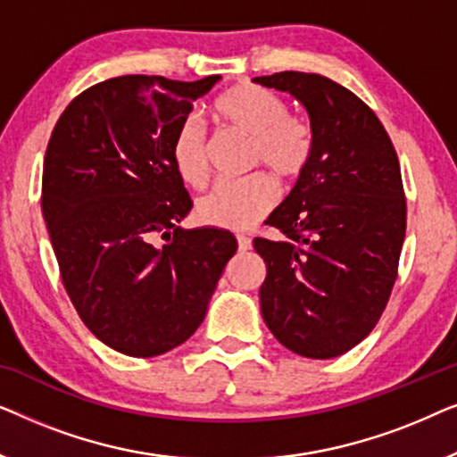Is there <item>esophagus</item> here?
<instances>
[{
	"mask_svg": "<svg viewBox=\"0 0 457 457\" xmlns=\"http://www.w3.org/2000/svg\"><path fill=\"white\" fill-rule=\"evenodd\" d=\"M237 243H239V252H247V249H252V239H249V237L239 235L237 237Z\"/></svg>",
	"mask_w": 457,
	"mask_h": 457,
	"instance_id": "34e87169",
	"label": "esophagus"
}]
</instances>
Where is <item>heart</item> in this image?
Masks as SVG:
<instances>
[{
	"label": "heart",
	"mask_w": 457,
	"mask_h": 457,
	"mask_svg": "<svg viewBox=\"0 0 457 457\" xmlns=\"http://www.w3.org/2000/svg\"><path fill=\"white\" fill-rule=\"evenodd\" d=\"M220 127L252 141L253 166H268L283 179H297L314 155V130L305 118L287 112V104L264 87L241 83L214 102ZM179 179L193 189H204L210 179L208 139L195 118L180 122L170 147ZM278 202V187L266 172L239 183L218 185L197 204L199 220L210 227L245 230L260 222Z\"/></svg>",
	"instance_id": "obj_1"
}]
</instances>
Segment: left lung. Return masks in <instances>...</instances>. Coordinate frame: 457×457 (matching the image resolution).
Segmentation results:
<instances>
[{"label":"left lung","instance_id":"1","mask_svg":"<svg viewBox=\"0 0 457 457\" xmlns=\"http://www.w3.org/2000/svg\"><path fill=\"white\" fill-rule=\"evenodd\" d=\"M255 83L308 110L314 155L268 224L285 237L253 241L266 262L260 308L293 353L328 360L370 335L389 302L405 237L395 147L377 114L335 80L277 72Z\"/></svg>","mask_w":457,"mask_h":457}]
</instances>
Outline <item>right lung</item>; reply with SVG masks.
<instances>
[{"label": "right lung", "mask_w": 457, "mask_h": 457, "mask_svg": "<svg viewBox=\"0 0 457 457\" xmlns=\"http://www.w3.org/2000/svg\"><path fill=\"white\" fill-rule=\"evenodd\" d=\"M218 80L108 79L74 97L49 137L41 210L62 283L85 327L124 355L189 339L237 252L228 230L179 227L193 202L170 155Z\"/></svg>", "instance_id": "1"}]
</instances>
